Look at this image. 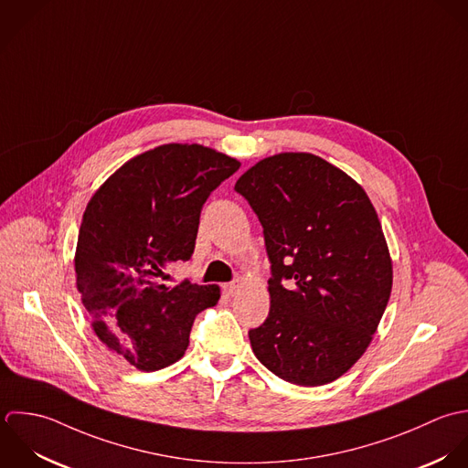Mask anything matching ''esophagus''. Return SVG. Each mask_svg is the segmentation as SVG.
Masks as SVG:
<instances>
[{
  "label": "esophagus",
  "instance_id": "obj_1",
  "mask_svg": "<svg viewBox=\"0 0 468 468\" xmlns=\"http://www.w3.org/2000/svg\"><path fill=\"white\" fill-rule=\"evenodd\" d=\"M239 289H241V283H239V282H232V283H225V285H223V291H225V294H229V296L238 294Z\"/></svg>",
  "mask_w": 468,
  "mask_h": 468
}]
</instances>
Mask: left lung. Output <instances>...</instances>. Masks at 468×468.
I'll return each mask as SVG.
<instances>
[{
    "label": "left lung",
    "mask_w": 468,
    "mask_h": 468,
    "mask_svg": "<svg viewBox=\"0 0 468 468\" xmlns=\"http://www.w3.org/2000/svg\"><path fill=\"white\" fill-rule=\"evenodd\" d=\"M265 236L271 311L249 332L278 378L326 385L367 350L392 291V260L367 192L309 153H282L238 181ZM288 280V285L281 282Z\"/></svg>",
    "instance_id": "obj_1"
}]
</instances>
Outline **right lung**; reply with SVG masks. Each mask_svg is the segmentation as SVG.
Listing matches in <instances>:
<instances>
[{
    "instance_id": "right-lung-1",
    "label": "right lung",
    "mask_w": 468,
    "mask_h": 468,
    "mask_svg": "<svg viewBox=\"0 0 468 468\" xmlns=\"http://www.w3.org/2000/svg\"><path fill=\"white\" fill-rule=\"evenodd\" d=\"M239 165L197 144L159 145L122 165L83 212L74 256L81 303L100 341L138 370L183 357L196 315L219 300L218 285L163 280L190 260L203 203Z\"/></svg>"
}]
</instances>
